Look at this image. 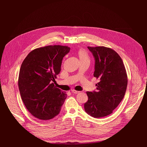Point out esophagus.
<instances>
[{"mask_svg":"<svg viewBox=\"0 0 147 147\" xmlns=\"http://www.w3.org/2000/svg\"><path fill=\"white\" fill-rule=\"evenodd\" d=\"M71 91H72V92H73V93H74V94H78V93H79V92H80V91H76V90H73Z\"/></svg>","mask_w":147,"mask_h":147,"instance_id":"obj_1","label":"esophagus"}]
</instances>
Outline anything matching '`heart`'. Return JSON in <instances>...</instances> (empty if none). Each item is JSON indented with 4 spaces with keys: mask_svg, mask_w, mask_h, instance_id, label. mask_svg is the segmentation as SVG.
Instances as JSON below:
<instances>
[{
    "mask_svg": "<svg viewBox=\"0 0 147 147\" xmlns=\"http://www.w3.org/2000/svg\"><path fill=\"white\" fill-rule=\"evenodd\" d=\"M77 53L81 61L83 60H86V59H89V57L87 54V52L84 49H80L78 51Z\"/></svg>",
    "mask_w": 147,
    "mask_h": 147,
    "instance_id": "b5f03b06",
    "label": "heart"
}]
</instances>
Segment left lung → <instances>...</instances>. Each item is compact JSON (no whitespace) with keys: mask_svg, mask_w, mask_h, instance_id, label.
Here are the masks:
<instances>
[{"mask_svg":"<svg viewBox=\"0 0 147 147\" xmlns=\"http://www.w3.org/2000/svg\"><path fill=\"white\" fill-rule=\"evenodd\" d=\"M95 58L94 76L100 81L96 91L87 92L85 111L95 118L111 114L122 100L127 86V76L119 54L105 47H88Z\"/></svg>","mask_w":147,"mask_h":147,"instance_id":"obj_1","label":"left lung"}]
</instances>
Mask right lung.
<instances>
[{
	"mask_svg": "<svg viewBox=\"0 0 147 147\" xmlns=\"http://www.w3.org/2000/svg\"><path fill=\"white\" fill-rule=\"evenodd\" d=\"M70 50L62 45L36 48L28 54L21 66L18 81L21 97L28 112L40 120L57 116L67 97L53 82L60 73L63 58Z\"/></svg>",
	"mask_w": 147,
	"mask_h": 147,
	"instance_id": "right-lung-1",
	"label": "right lung"
}]
</instances>
